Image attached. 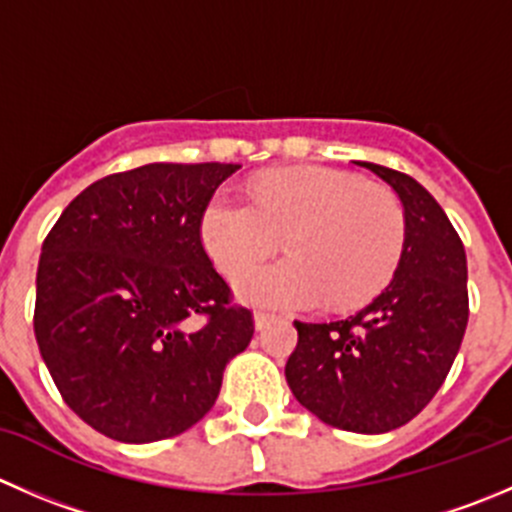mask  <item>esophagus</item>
Listing matches in <instances>:
<instances>
[{"instance_id": "34e87169", "label": "esophagus", "mask_w": 512, "mask_h": 512, "mask_svg": "<svg viewBox=\"0 0 512 512\" xmlns=\"http://www.w3.org/2000/svg\"><path fill=\"white\" fill-rule=\"evenodd\" d=\"M275 320V315H270V312H255V327L257 330H265L270 322Z\"/></svg>"}]
</instances>
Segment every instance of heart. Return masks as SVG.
Instances as JSON below:
<instances>
[{
	"label": "heart",
	"instance_id": "b5f03b06",
	"mask_svg": "<svg viewBox=\"0 0 512 512\" xmlns=\"http://www.w3.org/2000/svg\"><path fill=\"white\" fill-rule=\"evenodd\" d=\"M200 235L227 277L265 260L285 237L290 257L237 280V295L250 305L357 307L393 280L408 220L388 187L330 167H295L262 177L252 200L230 190L212 195Z\"/></svg>",
	"mask_w": 512,
	"mask_h": 512
}]
</instances>
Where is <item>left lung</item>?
<instances>
[{"mask_svg":"<svg viewBox=\"0 0 512 512\" xmlns=\"http://www.w3.org/2000/svg\"><path fill=\"white\" fill-rule=\"evenodd\" d=\"M400 197L408 220L388 287L337 322H300L285 365L302 408L332 428L390 433L440 390L468 327V260L443 207L410 175L362 162Z\"/></svg>","mask_w":512,"mask_h":512,"instance_id":"8db88e82","label":"left lung"}]
</instances>
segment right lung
I'll use <instances>...</instances> for the list:
<instances>
[{"label": "right lung", "instance_id": "right-lung-1", "mask_svg": "<svg viewBox=\"0 0 512 512\" xmlns=\"http://www.w3.org/2000/svg\"><path fill=\"white\" fill-rule=\"evenodd\" d=\"M240 165H155L79 192L37 267L34 335L64 403L119 443L200 423L252 340L247 307L207 257L202 212Z\"/></svg>", "mask_w": 512, "mask_h": 512}]
</instances>
